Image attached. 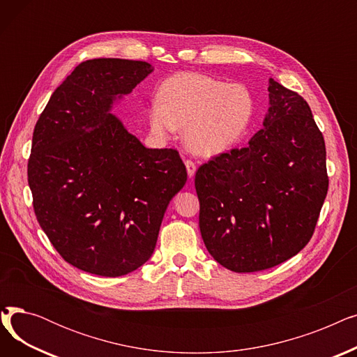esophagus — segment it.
<instances>
[{
	"label": "esophagus",
	"instance_id": "34e87169",
	"mask_svg": "<svg viewBox=\"0 0 357 357\" xmlns=\"http://www.w3.org/2000/svg\"><path fill=\"white\" fill-rule=\"evenodd\" d=\"M185 166H186V172H188V176L190 178H192L194 175H195V171H197V165H195V162H192V160H185Z\"/></svg>",
	"mask_w": 357,
	"mask_h": 357
}]
</instances>
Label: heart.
<instances>
[{"mask_svg": "<svg viewBox=\"0 0 357 357\" xmlns=\"http://www.w3.org/2000/svg\"><path fill=\"white\" fill-rule=\"evenodd\" d=\"M255 100L245 84H227L208 75L185 72L167 78L149 123L159 137L178 127L194 153L211 158L236 146L252 123Z\"/></svg>", "mask_w": 357, "mask_h": 357, "instance_id": "heart-1", "label": "heart"}]
</instances>
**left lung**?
<instances>
[{"instance_id": "obj_1", "label": "left lung", "mask_w": 357, "mask_h": 357, "mask_svg": "<svg viewBox=\"0 0 357 357\" xmlns=\"http://www.w3.org/2000/svg\"><path fill=\"white\" fill-rule=\"evenodd\" d=\"M268 91L264 128L195 174L204 245L237 273L273 268L301 252L328 190L326 143L310 105L272 78Z\"/></svg>"}]
</instances>
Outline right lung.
<instances>
[{"label": "right lung", "mask_w": 357, "mask_h": 357, "mask_svg": "<svg viewBox=\"0 0 357 357\" xmlns=\"http://www.w3.org/2000/svg\"><path fill=\"white\" fill-rule=\"evenodd\" d=\"M152 70L142 61H85L36 123L27 165L34 213L53 248L84 272L116 278L146 264L186 182L175 149L144 147L109 112Z\"/></svg>", "instance_id": "right-lung-1"}]
</instances>
